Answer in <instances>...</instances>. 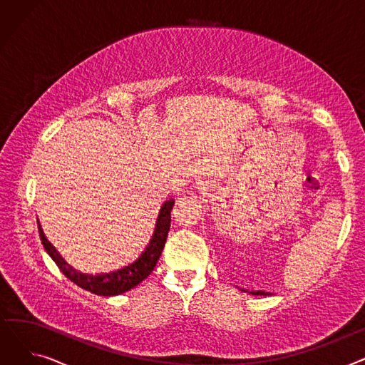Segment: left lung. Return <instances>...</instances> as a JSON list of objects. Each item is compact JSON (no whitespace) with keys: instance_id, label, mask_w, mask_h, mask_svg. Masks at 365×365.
<instances>
[{"instance_id":"obj_1","label":"left lung","mask_w":365,"mask_h":365,"mask_svg":"<svg viewBox=\"0 0 365 365\" xmlns=\"http://www.w3.org/2000/svg\"><path fill=\"white\" fill-rule=\"evenodd\" d=\"M253 293H255V292H253ZM259 293H260V292H257V294H259Z\"/></svg>"}]
</instances>
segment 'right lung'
<instances>
[{"mask_svg": "<svg viewBox=\"0 0 365 365\" xmlns=\"http://www.w3.org/2000/svg\"><path fill=\"white\" fill-rule=\"evenodd\" d=\"M173 205H175V200H168L161 205L155 229H153V234L148 245L143 248V252L139 255V257L134 259L131 263H127L118 267V269L109 272L94 275L78 272L56 252V248L44 237L43 229H40V238L48 256L54 260V263L62 271V274L73 284L98 296H118L140 284L153 271V267H155L163 253V248L165 245V240L170 231Z\"/></svg>", "mask_w": 365, "mask_h": 365, "instance_id": "right-lung-1", "label": "right lung"}]
</instances>
